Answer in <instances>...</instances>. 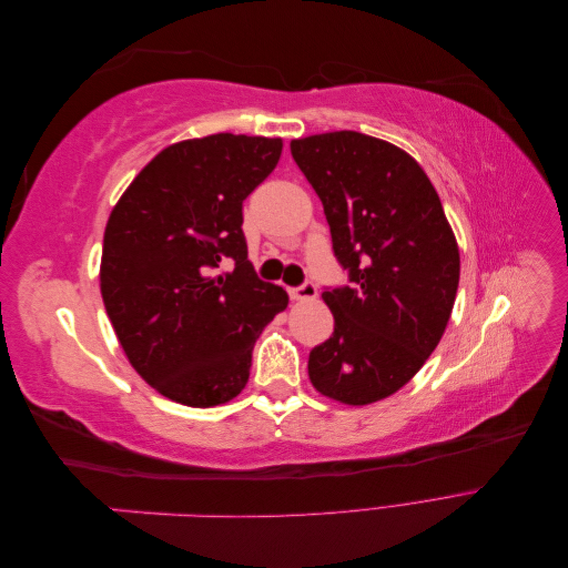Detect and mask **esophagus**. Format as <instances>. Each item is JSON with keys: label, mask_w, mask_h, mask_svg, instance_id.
Masks as SVG:
<instances>
[{"label": "esophagus", "mask_w": 568, "mask_h": 568, "mask_svg": "<svg viewBox=\"0 0 568 568\" xmlns=\"http://www.w3.org/2000/svg\"><path fill=\"white\" fill-rule=\"evenodd\" d=\"M288 294H291V298H294V301H311V298L317 296V284L307 280V282H303L301 286L291 288Z\"/></svg>", "instance_id": "1"}]
</instances>
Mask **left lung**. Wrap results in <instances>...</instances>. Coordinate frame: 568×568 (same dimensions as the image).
I'll use <instances>...</instances> for the list:
<instances>
[{
  "label": "left lung",
  "instance_id": "8db88e82",
  "mask_svg": "<svg viewBox=\"0 0 568 568\" xmlns=\"http://www.w3.org/2000/svg\"><path fill=\"white\" fill-rule=\"evenodd\" d=\"M317 192L348 284L326 288L334 334L311 351L313 386L346 405L403 388L448 326L459 251L432 180L376 136L341 130L291 142Z\"/></svg>",
  "mask_w": 568,
  "mask_h": 568
}]
</instances>
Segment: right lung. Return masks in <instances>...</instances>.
I'll list each match as a JSON object with an SVG mask.
<instances>
[{"label": "right lung", "mask_w": 568, "mask_h": 568, "mask_svg": "<svg viewBox=\"0 0 568 568\" xmlns=\"http://www.w3.org/2000/svg\"><path fill=\"white\" fill-rule=\"evenodd\" d=\"M280 156L282 140L230 132L173 144L106 222L101 298L130 365L170 400L213 407L242 393L257 336L288 305L255 274L242 230L244 199Z\"/></svg>", "instance_id": "add662e5"}]
</instances>
